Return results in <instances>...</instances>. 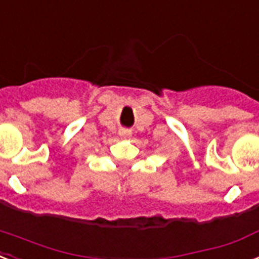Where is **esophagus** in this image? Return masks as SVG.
<instances>
[{
	"label": "esophagus",
	"mask_w": 259,
	"mask_h": 259,
	"mask_svg": "<svg viewBox=\"0 0 259 259\" xmlns=\"http://www.w3.org/2000/svg\"><path fill=\"white\" fill-rule=\"evenodd\" d=\"M119 135H120V138H123V139H128V138H131V135H132V132L130 131V130H120L119 131Z\"/></svg>",
	"instance_id": "34e87169"
}]
</instances>
